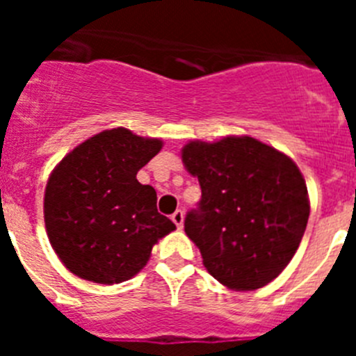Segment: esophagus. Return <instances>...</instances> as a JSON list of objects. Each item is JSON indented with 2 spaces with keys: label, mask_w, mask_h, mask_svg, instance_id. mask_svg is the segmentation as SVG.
Masks as SVG:
<instances>
[{
  "label": "esophagus",
  "mask_w": 356,
  "mask_h": 356,
  "mask_svg": "<svg viewBox=\"0 0 356 356\" xmlns=\"http://www.w3.org/2000/svg\"><path fill=\"white\" fill-rule=\"evenodd\" d=\"M184 217H185L184 210H176V212L171 216V219L178 228H181V226H184Z\"/></svg>",
  "instance_id": "obj_1"
}]
</instances>
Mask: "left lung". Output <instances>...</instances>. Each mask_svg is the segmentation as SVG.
Segmentation results:
<instances>
[{"mask_svg": "<svg viewBox=\"0 0 356 356\" xmlns=\"http://www.w3.org/2000/svg\"><path fill=\"white\" fill-rule=\"evenodd\" d=\"M181 160L201 187L185 234L200 248L207 271L234 291L273 282L300 248L310 213L298 165L248 135L191 140Z\"/></svg>", "mask_w": 356, "mask_h": 356, "instance_id": "left-lung-1", "label": "left lung"}]
</instances>
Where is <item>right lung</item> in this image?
Wrapping results in <instances>:
<instances>
[{"label":"right lung","mask_w":356,"mask_h":356,"mask_svg":"<svg viewBox=\"0 0 356 356\" xmlns=\"http://www.w3.org/2000/svg\"><path fill=\"white\" fill-rule=\"evenodd\" d=\"M162 149L127 128L94 135L53 169L44 222L53 250L72 275L121 284L146 266L153 246L176 229L156 210V193L137 172Z\"/></svg>","instance_id":"obj_1"}]
</instances>
